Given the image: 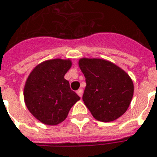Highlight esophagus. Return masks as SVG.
<instances>
[{
  "mask_svg": "<svg viewBox=\"0 0 157 157\" xmlns=\"http://www.w3.org/2000/svg\"><path fill=\"white\" fill-rule=\"evenodd\" d=\"M76 94H78L80 97L82 98V94H83V90L82 89V88H80V89H78L77 91H76Z\"/></svg>",
  "mask_w": 157,
  "mask_h": 157,
  "instance_id": "esophagus-1",
  "label": "esophagus"
}]
</instances>
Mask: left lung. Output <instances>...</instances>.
<instances>
[{"mask_svg": "<svg viewBox=\"0 0 157 157\" xmlns=\"http://www.w3.org/2000/svg\"><path fill=\"white\" fill-rule=\"evenodd\" d=\"M79 67L86 83L82 99L93 117L104 122L121 117L133 95L130 76L115 63L101 59H81Z\"/></svg>", "mask_w": 157, "mask_h": 157, "instance_id": "8db88e82", "label": "left lung"}]
</instances>
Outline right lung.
Listing matches in <instances>:
<instances>
[{
	"instance_id": "right-lung-1",
	"label": "right lung",
	"mask_w": 157,
	"mask_h": 157,
	"mask_svg": "<svg viewBox=\"0 0 157 157\" xmlns=\"http://www.w3.org/2000/svg\"><path fill=\"white\" fill-rule=\"evenodd\" d=\"M71 64L70 59L44 61L34 68L25 82V105L29 112L44 124L54 126L62 122L80 99L64 79Z\"/></svg>"
}]
</instances>
